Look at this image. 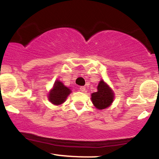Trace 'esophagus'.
<instances>
[{
    "mask_svg": "<svg viewBox=\"0 0 159 159\" xmlns=\"http://www.w3.org/2000/svg\"><path fill=\"white\" fill-rule=\"evenodd\" d=\"M80 90H81V92L85 93V92H86V88H85V87H80Z\"/></svg>",
    "mask_w": 159,
    "mask_h": 159,
    "instance_id": "1",
    "label": "esophagus"
}]
</instances>
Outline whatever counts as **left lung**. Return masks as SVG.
Listing matches in <instances>:
<instances>
[{
	"label": "left lung",
	"mask_w": 159,
	"mask_h": 159,
	"mask_svg": "<svg viewBox=\"0 0 159 159\" xmlns=\"http://www.w3.org/2000/svg\"><path fill=\"white\" fill-rule=\"evenodd\" d=\"M114 99V91L102 79L98 84L97 92L91 94V101L93 104L98 110H103L111 106Z\"/></svg>",
	"instance_id": "1"
}]
</instances>
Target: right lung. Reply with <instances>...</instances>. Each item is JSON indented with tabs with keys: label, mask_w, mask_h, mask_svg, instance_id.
I'll list each match as a JSON object with an SVG mask.
<instances>
[{
	"label": "right lung",
	"mask_w": 159,
	"mask_h": 159,
	"mask_svg": "<svg viewBox=\"0 0 159 159\" xmlns=\"http://www.w3.org/2000/svg\"><path fill=\"white\" fill-rule=\"evenodd\" d=\"M72 93V90L63 84L62 81L57 80L54 82L52 90L49 91L48 98L54 105H60L66 102L67 97Z\"/></svg>",
	"instance_id": "1"
}]
</instances>
